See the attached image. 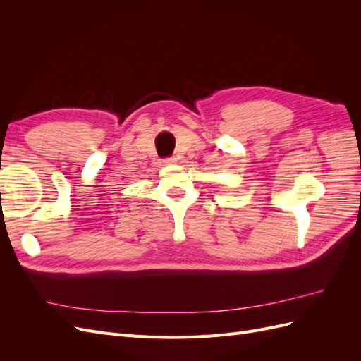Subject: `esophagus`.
Wrapping results in <instances>:
<instances>
[{
    "label": "esophagus",
    "instance_id": "1",
    "mask_svg": "<svg viewBox=\"0 0 361 361\" xmlns=\"http://www.w3.org/2000/svg\"><path fill=\"white\" fill-rule=\"evenodd\" d=\"M176 161H178L176 158L171 157V158H166V159H164V164H167V166H169V164H174Z\"/></svg>",
    "mask_w": 361,
    "mask_h": 361
}]
</instances>
